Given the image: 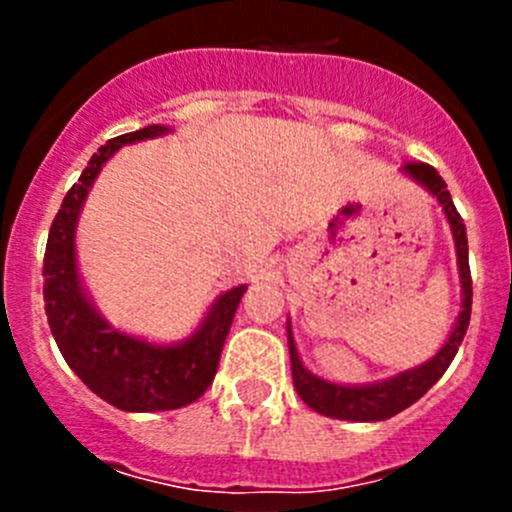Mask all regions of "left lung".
<instances>
[{
  "label": "left lung",
  "instance_id": "1",
  "mask_svg": "<svg viewBox=\"0 0 512 512\" xmlns=\"http://www.w3.org/2000/svg\"><path fill=\"white\" fill-rule=\"evenodd\" d=\"M406 173L418 180L423 188L441 203L443 213H446L448 223H451L453 240H456V255H458V272H461V287H463V302L458 322L453 327L451 337L443 344V349L426 364L418 369L404 371V374L394 376V379L379 381V384L369 386H339L332 381H324L319 376L309 374L304 369L302 359H299L297 347H294L292 327L287 322V344H289V359H292V381L297 389L299 399L322 416L342 418V421H384V418L396 416L399 411L409 409L416 404L433 384L443 376V371L451 366L453 356L461 347L463 337H466L468 322H471V304H473V280L471 267H468V237L463 218L458 215L456 205H453L451 193H448L446 183L438 175V170L428 163H406Z\"/></svg>",
  "mask_w": 512,
  "mask_h": 512
}]
</instances>
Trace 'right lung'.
Returning a JSON list of instances; mask_svg holds the SVG:
<instances>
[{
	"mask_svg": "<svg viewBox=\"0 0 512 512\" xmlns=\"http://www.w3.org/2000/svg\"><path fill=\"white\" fill-rule=\"evenodd\" d=\"M163 133H168L165 126H146L141 131L111 138L106 146L98 148L81 173L79 183L71 185L51 223L41 270L44 309L59 352L64 354L71 371L96 396L121 411H170L198 401L213 384L232 317L247 289L240 285L220 294L198 332L170 347H158L121 334L96 312L86 297L74 247L81 205L103 163L123 143H136Z\"/></svg>",
	"mask_w": 512,
	"mask_h": 512,
	"instance_id": "obj_1",
	"label": "right lung"
}]
</instances>
